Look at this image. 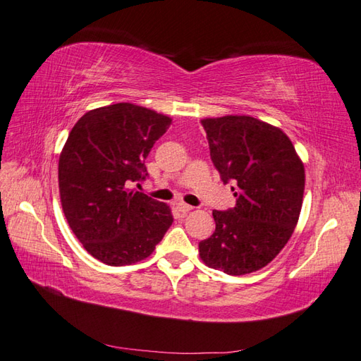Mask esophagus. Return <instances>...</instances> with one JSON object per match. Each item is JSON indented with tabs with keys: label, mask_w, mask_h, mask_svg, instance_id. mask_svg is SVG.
Returning a JSON list of instances; mask_svg holds the SVG:
<instances>
[{
	"label": "esophagus",
	"mask_w": 361,
	"mask_h": 361,
	"mask_svg": "<svg viewBox=\"0 0 361 361\" xmlns=\"http://www.w3.org/2000/svg\"><path fill=\"white\" fill-rule=\"evenodd\" d=\"M176 209H178L181 214H188L189 211H192V206L186 203H178L176 204Z\"/></svg>",
	"instance_id": "34e87169"
}]
</instances>
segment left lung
<instances>
[{"label":"left lung","mask_w":361,"mask_h":361,"mask_svg":"<svg viewBox=\"0 0 361 361\" xmlns=\"http://www.w3.org/2000/svg\"><path fill=\"white\" fill-rule=\"evenodd\" d=\"M211 159L235 206L212 211L216 231L198 243L203 262L231 276L268 265L286 247L301 214L305 173L281 128L251 116L202 119ZM234 190V188H231Z\"/></svg>","instance_id":"1"}]
</instances>
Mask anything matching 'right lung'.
<instances>
[{"instance_id":"add662e5","label":"right lung","mask_w":361,"mask_h":361,"mask_svg":"<svg viewBox=\"0 0 361 361\" xmlns=\"http://www.w3.org/2000/svg\"><path fill=\"white\" fill-rule=\"evenodd\" d=\"M172 119L130 102L87 111L59 158L60 202L91 256L111 267L149 257L173 217L166 203L127 186L145 178L147 158Z\"/></svg>"}]
</instances>
